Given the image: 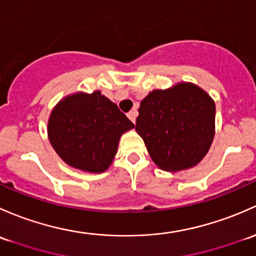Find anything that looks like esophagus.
Here are the masks:
<instances>
[{"label": "esophagus", "mask_w": 256, "mask_h": 256, "mask_svg": "<svg viewBox=\"0 0 256 256\" xmlns=\"http://www.w3.org/2000/svg\"><path fill=\"white\" fill-rule=\"evenodd\" d=\"M136 116H138V110H136V108H133L130 110V112L128 113V118L129 120H132V122H136Z\"/></svg>", "instance_id": "34e87169"}]
</instances>
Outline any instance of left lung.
<instances>
[{"instance_id": "obj_1", "label": "left lung", "mask_w": 256, "mask_h": 256, "mask_svg": "<svg viewBox=\"0 0 256 256\" xmlns=\"http://www.w3.org/2000/svg\"><path fill=\"white\" fill-rule=\"evenodd\" d=\"M136 130L162 170L180 171L198 164L214 136L216 104L191 82L154 90L140 102Z\"/></svg>"}]
</instances>
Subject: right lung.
<instances>
[{
  "instance_id": "1",
  "label": "right lung",
  "mask_w": 256,
  "mask_h": 256,
  "mask_svg": "<svg viewBox=\"0 0 256 256\" xmlns=\"http://www.w3.org/2000/svg\"><path fill=\"white\" fill-rule=\"evenodd\" d=\"M134 127L100 91L64 97L50 113L48 136L70 166L92 174L106 171L117 154L120 138Z\"/></svg>"
}]
</instances>
